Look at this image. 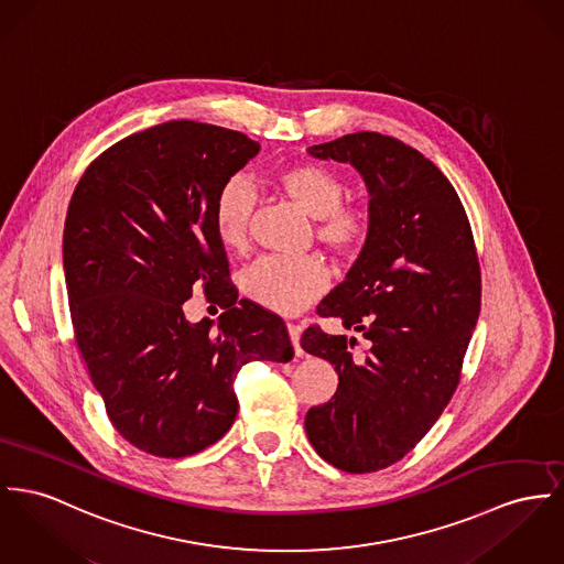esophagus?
I'll return each mask as SVG.
<instances>
[{"label":"esophagus","mask_w":564,"mask_h":564,"mask_svg":"<svg viewBox=\"0 0 564 564\" xmlns=\"http://www.w3.org/2000/svg\"><path fill=\"white\" fill-rule=\"evenodd\" d=\"M286 329H289V338L293 341V348H295V355H301L303 350H301V327L300 325H295V323H286Z\"/></svg>","instance_id":"34e87169"}]
</instances>
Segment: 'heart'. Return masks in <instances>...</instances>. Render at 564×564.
Listing matches in <instances>:
<instances>
[{"label": "heart", "mask_w": 564, "mask_h": 564, "mask_svg": "<svg viewBox=\"0 0 564 564\" xmlns=\"http://www.w3.org/2000/svg\"><path fill=\"white\" fill-rule=\"evenodd\" d=\"M280 189L301 212L314 218L321 243L334 254H357L372 230V214L366 205L344 203L346 182L334 169L318 162H297L275 173ZM257 207V194L243 177H230L214 200V230L226 250L248 246L250 220ZM329 271L318 257L280 259L263 257L250 264L241 278V293L264 310L278 314H297L310 301L323 295Z\"/></svg>", "instance_id": "b5f03b06"}]
</instances>
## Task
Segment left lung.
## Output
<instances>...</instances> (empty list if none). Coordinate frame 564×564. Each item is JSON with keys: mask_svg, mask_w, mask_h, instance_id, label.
I'll list each match as a JSON object with an SVG mask.
<instances>
[{"mask_svg": "<svg viewBox=\"0 0 564 564\" xmlns=\"http://www.w3.org/2000/svg\"><path fill=\"white\" fill-rule=\"evenodd\" d=\"M307 151L359 171L372 230L316 310L368 339L366 357L352 355L357 338L316 325L301 336L339 380L334 398L305 414V434L339 470L375 473L414 449L449 404L479 318V259L457 192L423 153L378 132Z\"/></svg>", "mask_w": 564, "mask_h": 564, "instance_id": "1", "label": "left lung"}]
</instances>
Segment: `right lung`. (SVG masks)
Wrapping results in <instances>:
<instances>
[{
    "label": "right lung",
    "mask_w": 564,
    "mask_h": 564,
    "mask_svg": "<svg viewBox=\"0 0 564 564\" xmlns=\"http://www.w3.org/2000/svg\"><path fill=\"white\" fill-rule=\"evenodd\" d=\"M261 145L189 119L130 134L83 173L64 226V273L76 346L115 430L137 449L186 457L237 416L241 366L286 364L284 321L237 303L214 230L218 189ZM194 285L226 312L189 324Z\"/></svg>",
    "instance_id": "1"
}]
</instances>
